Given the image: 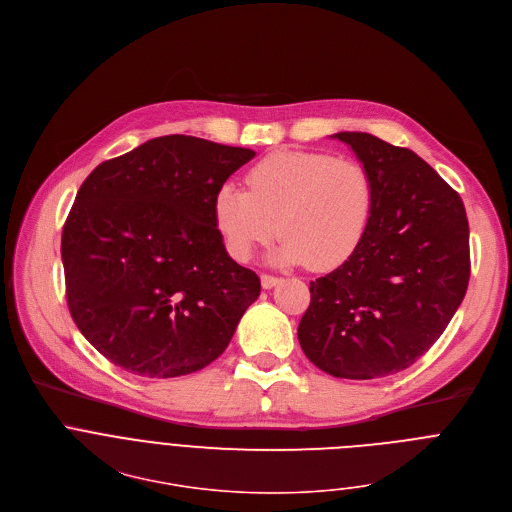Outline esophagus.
I'll return each mask as SVG.
<instances>
[{"label": "esophagus", "instance_id": "1", "mask_svg": "<svg viewBox=\"0 0 512 512\" xmlns=\"http://www.w3.org/2000/svg\"><path fill=\"white\" fill-rule=\"evenodd\" d=\"M279 281V277H275V275H269V273H261V285L265 287V289H271L275 283Z\"/></svg>", "mask_w": 512, "mask_h": 512}]
</instances>
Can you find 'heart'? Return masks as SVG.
Wrapping results in <instances>:
<instances>
[{
  "instance_id": "1",
  "label": "heart",
  "mask_w": 512,
  "mask_h": 512,
  "mask_svg": "<svg viewBox=\"0 0 512 512\" xmlns=\"http://www.w3.org/2000/svg\"><path fill=\"white\" fill-rule=\"evenodd\" d=\"M247 187L225 183L213 201L215 227L237 261L279 231V261L335 269L358 251L372 221V177L356 158L279 150L249 168Z\"/></svg>"
}]
</instances>
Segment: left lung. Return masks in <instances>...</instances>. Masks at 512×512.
Returning a JSON list of instances; mask_svg holds the SVG:
<instances>
[{
    "instance_id": "1",
    "label": "left lung",
    "mask_w": 512,
    "mask_h": 512,
    "mask_svg": "<svg viewBox=\"0 0 512 512\" xmlns=\"http://www.w3.org/2000/svg\"><path fill=\"white\" fill-rule=\"evenodd\" d=\"M368 168L374 211L358 251L311 281L297 337L325 374L374 380L410 368L442 335L470 279L460 195L416 152L339 132Z\"/></svg>"
}]
</instances>
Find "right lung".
I'll list each match as a JSON object with an SVG mask.
<instances>
[{
    "instance_id": "obj_1",
    "label": "right lung",
    "mask_w": 512,
    "mask_h": 512,
    "mask_svg": "<svg viewBox=\"0 0 512 512\" xmlns=\"http://www.w3.org/2000/svg\"><path fill=\"white\" fill-rule=\"evenodd\" d=\"M249 148L168 134L100 162L62 231L70 315L114 366L177 378L217 360L261 281L215 227L221 185Z\"/></svg>"
}]
</instances>
